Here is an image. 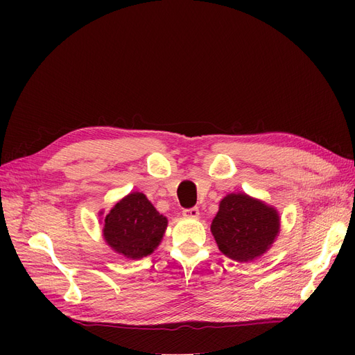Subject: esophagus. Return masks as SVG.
<instances>
[{
  "label": "esophagus",
  "instance_id": "esophagus-1",
  "mask_svg": "<svg viewBox=\"0 0 355 355\" xmlns=\"http://www.w3.org/2000/svg\"><path fill=\"white\" fill-rule=\"evenodd\" d=\"M182 214L189 219H197L200 216V210H198V207H191V209H185L184 211H182Z\"/></svg>",
  "mask_w": 355,
  "mask_h": 355
}]
</instances>
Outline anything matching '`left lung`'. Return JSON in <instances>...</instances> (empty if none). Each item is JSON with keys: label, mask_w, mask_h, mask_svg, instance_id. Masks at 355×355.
I'll use <instances>...</instances> for the list:
<instances>
[{"label": "left lung", "mask_w": 355, "mask_h": 355, "mask_svg": "<svg viewBox=\"0 0 355 355\" xmlns=\"http://www.w3.org/2000/svg\"><path fill=\"white\" fill-rule=\"evenodd\" d=\"M210 230L225 256L247 262L270 249L280 230V218L262 201L230 194L220 201Z\"/></svg>", "instance_id": "1"}]
</instances>
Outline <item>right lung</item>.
Wrapping results in <instances>:
<instances>
[{
    "instance_id": "obj_1",
    "label": "right lung",
    "mask_w": 355,
    "mask_h": 355,
    "mask_svg": "<svg viewBox=\"0 0 355 355\" xmlns=\"http://www.w3.org/2000/svg\"><path fill=\"white\" fill-rule=\"evenodd\" d=\"M166 228V216L155 210L142 192H133L106 214L103 235L115 252L127 259H141L154 252Z\"/></svg>"
}]
</instances>
